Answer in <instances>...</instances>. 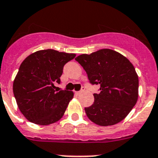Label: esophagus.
Returning <instances> with one entry per match:
<instances>
[{
	"label": "esophagus",
	"instance_id": "1",
	"mask_svg": "<svg viewBox=\"0 0 158 158\" xmlns=\"http://www.w3.org/2000/svg\"><path fill=\"white\" fill-rule=\"evenodd\" d=\"M83 91H84V90H81V91H75V93H76L77 95H79V94L83 93Z\"/></svg>",
	"mask_w": 158,
	"mask_h": 158
}]
</instances>
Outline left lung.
<instances>
[{
	"mask_svg": "<svg viewBox=\"0 0 158 158\" xmlns=\"http://www.w3.org/2000/svg\"><path fill=\"white\" fill-rule=\"evenodd\" d=\"M87 74L90 83L99 84L94 104L85 108L89 120L100 126L117 124L128 115L138 99L139 79L126 57L110 49L75 58Z\"/></svg>",
	"mask_w": 158,
	"mask_h": 158,
	"instance_id": "8db88e82",
	"label": "left lung"
}]
</instances>
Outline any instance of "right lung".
<instances>
[{
	"instance_id": "add662e5",
	"label": "right lung",
	"mask_w": 158,
	"mask_h": 158,
	"mask_svg": "<svg viewBox=\"0 0 158 158\" xmlns=\"http://www.w3.org/2000/svg\"><path fill=\"white\" fill-rule=\"evenodd\" d=\"M75 54L42 50L30 54L21 64L13 84L18 107L29 121L49 125L59 120L74 93L55 89L64 65Z\"/></svg>"
}]
</instances>
